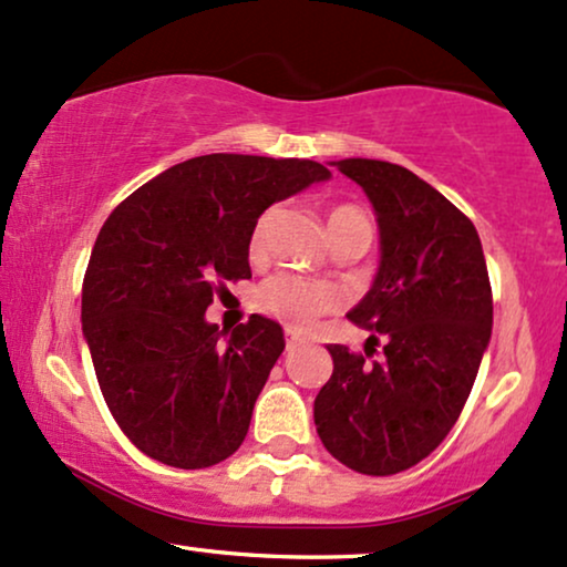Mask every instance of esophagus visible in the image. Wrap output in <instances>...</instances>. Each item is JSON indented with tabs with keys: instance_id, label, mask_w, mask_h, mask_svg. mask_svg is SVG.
<instances>
[{
	"instance_id": "obj_1",
	"label": "esophagus",
	"mask_w": 567,
	"mask_h": 567,
	"mask_svg": "<svg viewBox=\"0 0 567 567\" xmlns=\"http://www.w3.org/2000/svg\"><path fill=\"white\" fill-rule=\"evenodd\" d=\"M299 344H302V339L295 337V333H289V337H286V349H297Z\"/></svg>"
}]
</instances>
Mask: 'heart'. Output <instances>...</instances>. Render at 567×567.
Instances as JSON below:
<instances>
[{"label":"heart","instance_id":"b5f03b06","mask_svg":"<svg viewBox=\"0 0 567 567\" xmlns=\"http://www.w3.org/2000/svg\"><path fill=\"white\" fill-rule=\"evenodd\" d=\"M270 213L260 215V220L255 223L249 236V249L260 251L265 241V228H268ZM328 228H331V236L339 234V230L347 228H370L368 215L358 207H333L328 213ZM257 302L265 312L284 320L286 326L291 328H307L316 323V318L323 316V312H331L333 307H339L341 295L333 286L310 281V278L297 276V272H276L268 281L260 286L257 291Z\"/></svg>","mask_w":567,"mask_h":567}]
</instances>
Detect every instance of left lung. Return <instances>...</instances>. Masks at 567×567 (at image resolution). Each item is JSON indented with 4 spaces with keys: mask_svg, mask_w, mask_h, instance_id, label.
Returning a JSON list of instances; mask_svg holds the SVG:
<instances>
[{
    "mask_svg": "<svg viewBox=\"0 0 567 567\" xmlns=\"http://www.w3.org/2000/svg\"><path fill=\"white\" fill-rule=\"evenodd\" d=\"M331 165L365 192L379 223V272L347 318L381 333L383 358L328 347L333 373L316 396V425L339 463L391 476L457 423L492 339V286L476 226L444 194L383 159Z\"/></svg>",
    "mask_w": 567,
    "mask_h": 567,
    "instance_id": "1",
    "label": "left lung"
}]
</instances>
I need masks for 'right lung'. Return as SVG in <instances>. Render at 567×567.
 Returning <instances> with one entry per match:
<instances>
[{
  "instance_id": "add662e5",
  "label": "right lung",
  "mask_w": 567,
  "mask_h": 567,
  "mask_svg": "<svg viewBox=\"0 0 567 567\" xmlns=\"http://www.w3.org/2000/svg\"><path fill=\"white\" fill-rule=\"evenodd\" d=\"M328 178L316 159L202 155L104 220L83 278V339L110 412L152 460L197 471L241 446L284 328L251 316L228 333L205 312L223 281L251 278L265 209Z\"/></svg>"
}]
</instances>
